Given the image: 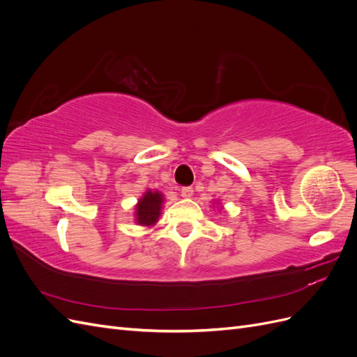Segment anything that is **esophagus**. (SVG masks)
<instances>
[{"label":"esophagus","instance_id":"34e87169","mask_svg":"<svg viewBox=\"0 0 357 357\" xmlns=\"http://www.w3.org/2000/svg\"><path fill=\"white\" fill-rule=\"evenodd\" d=\"M193 195V189L190 186H185L181 189V197L183 198H192Z\"/></svg>","mask_w":357,"mask_h":357}]
</instances>
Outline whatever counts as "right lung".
<instances>
[{"mask_svg":"<svg viewBox=\"0 0 357 357\" xmlns=\"http://www.w3.org/2000/svg\"><path fill=\"white\" fill-rule=\"evenodd\" d=\"M164 198L159 190H147L135 205V222L142 226H152L158 222Z\"/></svg>","mask_w":357,"mask_h":357,"instance_id":"1","label":"right lung"}]
</instances>
